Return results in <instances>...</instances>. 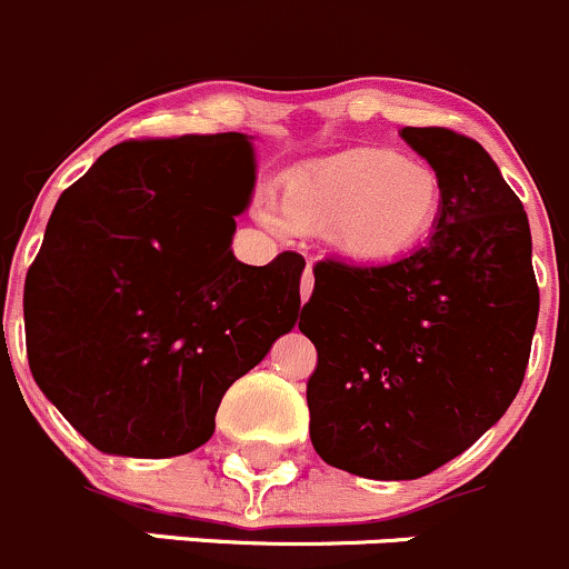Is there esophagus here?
Listing matches in <instances>:
<instances>
[{
    "label": "esophagus",
    "instance_id": "1",
    "mask_svg": "<svg viewBox=\"0 0 569 569\" xmlns=\"http://www.w3.org/2000/svg\"><path fill=\"white\" fill-rule=\"evenodd\" d=\"M312 287H315L312 262H307V268H303V277H301V301H307V298L312 296Z\"/></svg>",
    "mask_w": 569,
    "mask_h": 569
}]
</instances>
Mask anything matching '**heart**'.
<instances>
[{
	"label": "heart",
	"mask_w": 569,
	"mask_h": 569,
	"mask_svg": "<svg viewBox=\"0 0 569 569\" xmlns=\"http://www.w3.org/2000/svg\"><path fill=\"white\" fill-rule=\"evenodd\" d=\"M441 183L427 163L391 150H353L296 174L284 191V219L328 230L345 254L389 260L411 249L432 224ZM268 221L282 227L277 213Z\"/></svg>",
	"instance_id": "b5f03b06"
}]
</instances>
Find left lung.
<instances>
[{
  "instance_id": "8db88e82",
  "label": "left lung",
  "mask_w": 569,
  "mask_h": 569,
  "mask_svg": "<svg viewBox=\"0 0 569 569\" xmlns=\"http://www.w3.org/2000/svg\"><path fill=\"white\" fill-rule=\"evenodd\" d=\"M441 183L436 232L386 266L315 262L309 436L328 466L419 479L466 452L523 383L540 290L518 194L452 128H402Z\"/></svg>"
}]
</instances>
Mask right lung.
<instances>
[{
  "mask_svg": "<svg viewBox=\"0 0 569 569\" xmlns=\"http://www.w3.org/2000/svg\"><path fill=\"white\" fill-rule=\"evenodd\" d=\"M251 186L249 137L191 133L114 144L57 199L23 287L29 370L101 452H194L296 326L303 257L230 251Z\"/></svg>",
  "mask_w": 569,
  "mask_h": 569,
  "instance_id": "1",
  "label": "right lung"
}]
</instances>
